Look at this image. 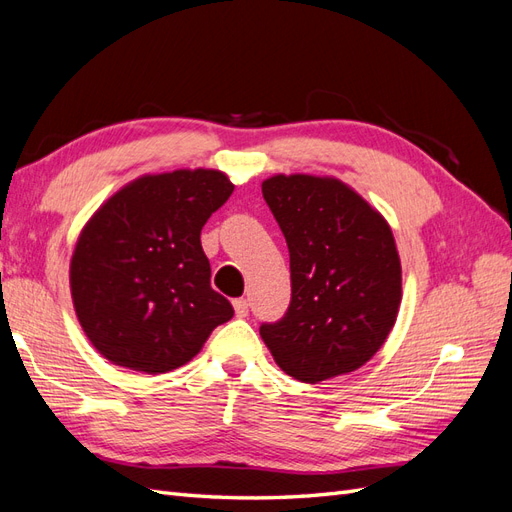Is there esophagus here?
Here are the masks:
<instances>
[{"label":"esophagus","mask_w":512,"mask_h":512,"mask_svg":"<svg viewBox=\"0 0 512 512\" xmlns=\"http://www.w3.org/2000/svg\"><path fill=\"white\" fill-rule=\"evenodd\" d=\"M232 307H235V314L239 318H245L247 314H250V303H247L245 299H235L232 301Z\"/></svg>","instance_id":"obj_1"}]
</instances>
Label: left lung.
<instances>
[{
  "instance_id": "obj_1",
  "label": "left lung",
  "mask_w": 512,
  "mask_h": 512,
  "mask_svg": "<svg viewBox=\"0 0 512 512\" xmlns=\"http://www.w3.org/2000/svg\"><path fill=\"white\" fill-rule=\"evenodd\" d=\"M262 196L290 252L292 297L260 337L294 380L318 384L365 365L389 337L401 303L391 226L344 181L273 175Z\"/></svg>"
}]
</instances>
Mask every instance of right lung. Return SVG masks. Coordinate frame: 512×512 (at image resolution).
Here are the masks:
<instances>
[{
  "instance_id": "obj_1",
  "label": "right lung",
  "mask_w": 512,
  "mask_h": 512,
  "mask_svg": "<svg viewBox=\"0 0 512 512\" xmlns=\"http://www.w3.org/2000/svg\"><path fill=\"white\" fill-rule=\"evenodd\" d=\"M232 190L220 170L183 168L134 179L91 215L70 260V290L104 359L166 374L232 318L200 245V230Z\"/></svg>"
}]
</instances>
